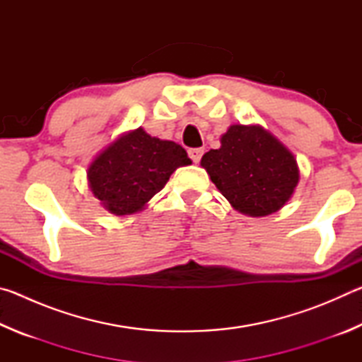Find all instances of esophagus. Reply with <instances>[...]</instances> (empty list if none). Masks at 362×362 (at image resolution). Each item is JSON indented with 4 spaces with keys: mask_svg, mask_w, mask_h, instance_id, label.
I'll return each mask as SVG.
<instances>
[{
    "mask_svg": "<svg viewBox=\"0 0 362 362\" xmlns=\"http://www.w3.org/2000/svg\"><path fill=\"white\" fill-rule=\"evenodd\" d=\"M204 150L203 148H189L188 150V155L192 158L193 163H199L201 161V156H203Z\"/></svg>",
    "mask_w": 362,
    "mask_h": 362,
    "instance_id": "obj_1",
    "label": "esophagus"
}]
</instances>
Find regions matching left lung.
Returning <instances> with one entry per match:
<instances>
[{"label": "left lung", "instance_id": "8db88e82", "mask_svg": "<svg viewBox=\"0 0 362 362\" xmlns=\"http://www.w3.org/2000/svg\"><path fill=\"white\" fill-rule=\"evenodd\" d=\"M222 146L201 159L236 211L252 217L281 209L298 183V168L292 153L259 126H231Z\"/></svg>", "mask_w": 362, "mask_h": 362}]
</instances>
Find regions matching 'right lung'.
Returning <instances> with one entry per match:
<instances>
[{
    "label": "right lung",
    "instance_id": "add662e5",
    "mask_svg": "<svg viewBox=\"0 0 362 362\" xmlns=\"http://www.w3.org/2000/svg\"><path fill=\"white\" fill-rule=\"evenodd\" d=\"M189 163L182 145L150 137L139 127L95 158L88 170L89 187L107 211L127 216L142 209L177 168Z\"/></svg>",
    "mask_w": 362,
    "mask_h": 362
}]
</instances>
